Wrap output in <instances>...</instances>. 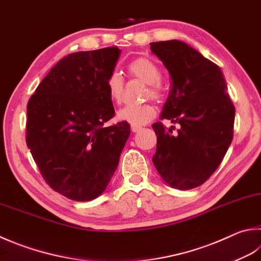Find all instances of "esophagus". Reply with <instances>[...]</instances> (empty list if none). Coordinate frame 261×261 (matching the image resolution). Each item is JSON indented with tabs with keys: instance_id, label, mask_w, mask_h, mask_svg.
Returning a JSON list of instances; mask_svg holds the SVG:
<instances>
[{
	"instance_id": "obj_1",
	"label": "esophagus",
	"mask_w": 261,
	"mask_h": 261,
	"mask_svg": "<svg viewBox=\"0 0 261 261\" xmlns=\"http://www.w3.org/2000/svg\"><path fill=\"white\" fill-rule=\"evenodd\" d=\"M130 129H132L133 133H137V132H140L142 129V127L141 126H136V125H132L130 126Z\"/></svg>"
}]
</instances>
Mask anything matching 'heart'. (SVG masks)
I'll list each match as a JSON object with an SVG mask.
<instances>
[{
  "label": "heart",
  "mask_w": 261,
  "mask_h": 261,
  "mask_svg": "<svg viewBox=\"0 0 261 261\" xmlns=\"http://www.w3.org/2000/svg\"><path fill=\"white\" fill-rule=\"evenodd\" d=\"M130 77L137 78L146 84L144 90V97H151L155 101H160L164 96V88L160 83V69L150 59L140 57L130 61L127 66ZM108 94L111 101L120 103L124 97L125 84L122 77L117 71H112L106 80ZM155 116V108L150 102L141 103V105H127L118 110V120L129 122L132 125H144L152 120Z\"/></svg>",
  "instance_id": "1"
}]
</instances>
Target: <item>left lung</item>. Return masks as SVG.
Returning a JSON list of instances; mask_svg holds the SVG:
<instances>
[{"label":"left lung","instance_id":"8db88e82","mask_svg":"<svg viewBox=\"0 0 261 261\" xmlns=\"http://www.w3.org/2000/svg\"><path fill=\"white\" fill-rule=\"evenodd\" d=\"M150 45L171 78L160 118L180 125L177 134L160 121L152 125L156 135L152 161L171 188H198L218 168L232 143L234 105L220 68L200 52L177 39Z\"/></svg>","mask_w":261,"mask_h":261}]
</instances>
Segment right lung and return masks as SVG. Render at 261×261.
Segmentation results:
<instances>
[{
  "label": "right lung",
  "mask_w": 261,
  "mask_h": 261,
  "mask_svg": "<svg viewBox=\"0 0 261 261\" xmlns=\"http://www.w3.org/2000/svg\"><path fill=\"white\" fill-rule=\"evenodd\" d=\"M120 56L117 46L61 59L27 105L26 143L51 188L76 201L107 189L130 134L128 122L105 127L115 116L106 80Z\"/></svg>",
  "instance_id": "1"
}]
</instances>
